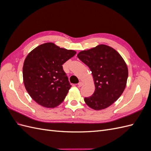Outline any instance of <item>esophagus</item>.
<instances>
[{
  "label": "esophagus",
  "mask_w": 151,
  "mask_h": 151,
  "mask_svg": "<svg viewBox=\"0 0 151 151\" xmlns=\"http://www.w3.org/2000/svg\"><path fill=\"white\" fill-rule=\"evenodd\" d=\"M84 85V83L83 82H79V83H78V84H77V86H78V87H81V86H83Z\"/></svg>",
  "instance_id": "obj_1"
}]
</instances>
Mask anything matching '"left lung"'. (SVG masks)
<instances>
[{"label": "left lung", "mask_w": 151, "mask_h": 151, "mask_svg": "<svg viewBox=\"0 0 151 151\" xmlns=\"http://www.w3.org/2000/svg\"><path fill=\"white\" fill-rule=\"evenodd\" d=\"M77 57L92 72L95 85L93 96L84 98L86 104L95 110L111 106L127 85L129 71L125 60L116 50L103 44L83 50Z\"/></svg>", "instance_id": "1"}]
</instances>
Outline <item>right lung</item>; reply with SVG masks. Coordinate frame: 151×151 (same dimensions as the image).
Listing matches in <instances>:
<instances>
[{
  "mask_svg": "<svg viewBox=\"0 0 151 151\" xmlns=\"http://www.w3.org/2000/svg\"><path fill=\"white\" fill-rule=\"evenodd\" d=\"M76 52L53 43L39 45L26 56L22 76L26 91L41 106L55 108L62 103L71 88L62 65Z\"/></svg>",
  "mask_w": 151,
  "mask_h": 151,
  "instance_id": "obj_1",
  "label": "right lung"
}]
</instances>
